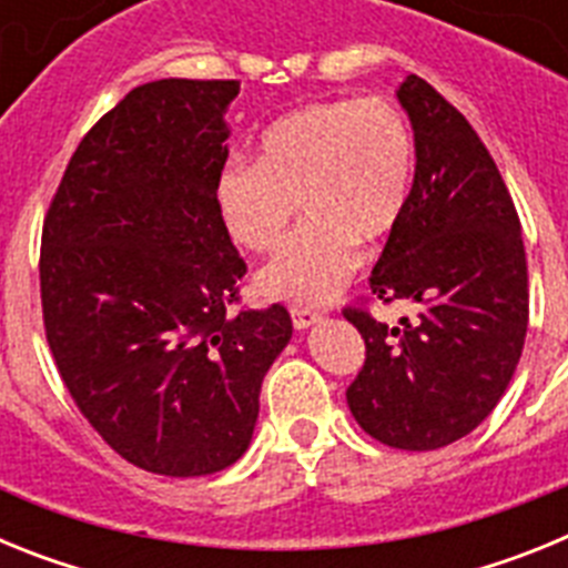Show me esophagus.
Masks as SVG:
<instances>
[{
    "mask_svg": "<svg viewBox=\"0 0 568 568\" xmlns=\"http://www.w3.org/2000/svg\"><path fill=\"white\" fill-rule=\"evenodd\" d=\"M290 315H293V327L298 329V333H304V329H310L313 324H318L321 321L318 310H307V307H295Z\"/></svg>",
    "mask_w": 568,
    "mask_h": 568,
    "instance_id": "obj_1",
    "label": "esophagus"
}]
</instances>
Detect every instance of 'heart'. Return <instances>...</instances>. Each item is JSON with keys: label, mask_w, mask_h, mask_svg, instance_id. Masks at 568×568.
Instances as JSON below:
<instances>
[{"label": "heart", "mask_w": 568, "mask_h": 568, "mask_svg": "<svg viewBox=\"0 0 568 568\" xmlns=\"http://www.w3.org/2000/svg\"><path fill=\"white\" fill-rule=\"evenodd\" d=\"M415 139L389 99L304 104L261 135L258 159L235 155L215 179V207L235 244L275 247L298 204L310 215L258 290L287 304H327L361 264V241L393 235L413 193Z\"/></svg>", "instance_id": "heart-1"}]
</instances>
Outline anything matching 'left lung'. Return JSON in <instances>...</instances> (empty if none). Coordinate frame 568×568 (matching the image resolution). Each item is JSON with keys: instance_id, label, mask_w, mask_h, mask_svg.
Masks as SVG:
<instances>
[{"instance_id": "obj_1", "label": "left lung", "mask_w": 568, "mask_h": 568, "mask_svg": "<svg viewBox=\"0 0 568 568\" xmlns=\"http://www.w3.org/2000/svg\"><path fill=\"white\" fill-rule=\"evenodd\" d=\"M395 97L415 133L413 193L369 287L418 304V318L386 327L344 310L366 344L346 404L375 440L426 453L469 435L509 386L529 324L526 250L509 190L464 113L420 77Z\"/></svg>"}]
</instances>
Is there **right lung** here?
<instances>
[{
    "label": "right lung",
    "mask_w": 568,
    "mask_h": 568,
    "mask_svg": "<svg viewBox=\"0 0 568 568\" xmlns=\"http://www.w3.org/2000/svg\"><path fill=\"white\" fill-rule=\"evenodd\" d=\"M239 82L133 88L82 139L42 230L50 353L90 426L139 469L199 478L247 453L281 304L230 313L247 273L215 207Z\"/></svg>",
    "instance_id": "add662e5"
}]
</instances>
